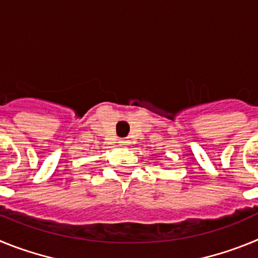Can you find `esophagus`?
Returning <instances> with one entry per match:
<instances>
[{"instance_id":"obj_1","label":"esophagus","mask_w":258,"mask_h":258,"mask_svg":"<svg viewBox=\"0 0 258 258\" xmlns=\"http://www.w3.org/2000/svg\"><path fill=\"white\" fill-rule=\"evenodd\" d=\"M118 143H120V146H122V147H126V146H129V141L127 140H125V138H122V140H120L118 141Z\"/></svg>"}]
</instances>
